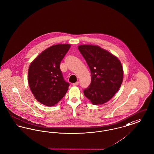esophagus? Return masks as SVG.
Masks as SVG:
<instances>
[{"label": "esophagus", "instance_id": "obj_1", "mask_svg": "<svg viewBox=\"0 0 154 154\" xmlns=\"http://www.w3.org/2000/svg\"><path fill=\"white\" fill-rule=\"evenodd\" d=\"M79 84V82H74V83H72V85L73 86H76V85H77Z\"/></svg>", "mask_w": 154, "mask_h": 154}]
</instances>
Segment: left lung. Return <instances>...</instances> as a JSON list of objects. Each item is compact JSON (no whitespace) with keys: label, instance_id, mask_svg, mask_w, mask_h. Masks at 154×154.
<instances>
[{"label":"left lung","instance_id":"obj_1","mask_svg":"<svg viewBox=\"0 0 154 154\" xmlns=\"http://www.w3.org/2000/svg\"><path fill=\"white\" fill-rule=\"evenodd\" d=\"M91 73V82L84 90L93 105L107 102L118 92L123 79V70L118 57L100 46H79Z\"/></svg>","mask_w":154,"mask_h":154}]
</instances>
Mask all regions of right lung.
<instances>
[{"label": "right lung", "instance_id": "add662e5", "mask_svg": "<svg viewBox=\"0 0 154 154\" xmlns=\"http://www.w3.org/2000/svg\"><path fill=\"white\" fill-rule=\"evenodd\" d=\"M70 48L69 44L52 46L30 64L28 81L34 97L41 103L52 106L63 98L69 83L64 80L60 64Z\"/></svg>", "mask_w": 154, "mask_h": 154}]
</instances>
